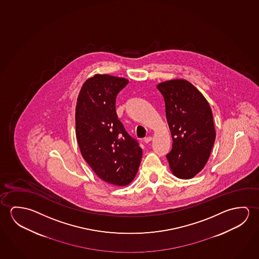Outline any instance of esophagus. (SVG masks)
I'll return each mask as SVG.
<instances>
[{
    "label": "esophagus",
    "instance_id": "34e87169",
    "mask_svg": "<svg viewBox=\"0 0 259 259\" xmlns=\"http://www.w3.org/2000/svg\"><path fill=\"white\" fill-rule=\"evenodd\" d=\"M151 140H152V138L149 136V137H147V138L144 139V142H145V143H149V142L151 141Z\"/></svg>",
    "mask_w": 259,
    "mask_h": 259
}]
</instances>
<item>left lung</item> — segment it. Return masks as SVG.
<instances>
[{"label":"left lung","instance_id":"obj_1","mask_svg":"<svg viewBox=\"0 0 259 259\" xmlns=\"http://www.w3.org/2000/svg\"><path fill=\"white\" fill-rule=\"evenodd\" d=\"M165 103V115L172 139L166 155L172 172L190 179L205 166L216 138L212 111L204 96L184 79L157 85Z\"/></svg>","mask_w":259,"mask_h":259}]
</instances>
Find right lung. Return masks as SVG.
Here are the masks:
<instances>
[{"label":"right lung","mask_w":259,"mask_h":259,"mask_svg":"<svg viewBox=\"0 0 259 259\" xmlns=\"http://www.w3.org/2000/svg\"><path fill=\"white\" fill-rule=\"evenodd\" d=\"M127 79L95 74L79 93L75 132L82 156L102 180L124 186L139 170L142 149L130 135L116 112V97Z\"/></svg>","instance_id":"obj_1"}]
</instances>
